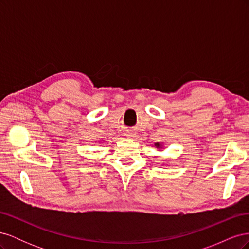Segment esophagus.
Returning <instances> with one entry per match:
<instances>
[{
  "label": "esophagus",
  "mask_w": 249,
  "mask_h": 249,
  "mask_svg": "<svg viewBox=\"0 0 249 249\" xmlns=\"http://www.w3.org/2000/svg\"><path fill=\"white\" fill-rule=\"evenodd\" d=\"M126 136H129V137H134V136H135V133H134V132H127Z\"/></svg>",
  "instance_id": "1"
}]
</instances>
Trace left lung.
Instances as JSON below:
<instances>
[{
    "instance_id": "obj_1",
    "label": "left lung",
    "mask_w": 249,
    "mask_h": 249,
    "mask_svg": "<svg viewBox=\"0 0 249 249\" xmlns=\"http://www.w3.org/2000/svg\"><path fill=\"white\" fill-rule=\"evenodd\" d=\"M155 145L157 146V148H160V147H162V145L160 144V143H159V142H157V143H155Z\"/></svg>"
}]
</instances>
